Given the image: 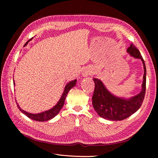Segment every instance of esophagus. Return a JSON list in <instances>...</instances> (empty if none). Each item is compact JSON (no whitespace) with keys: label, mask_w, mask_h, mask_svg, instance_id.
<instances>
[{"label":"esophagus","mask_w":158,"mask_h":158,"mask_svg":"<svg viewBox=\"0 0 158 158\" xmlns=\"http://www.w3.org/2000/svg\"><path fill=\"white\" fill-rule=\"evenodd\" d=\"M91 73H92V72H91L90 70H86L83 72V76H89V75H91Z\"/></svg>","instance_id":"1"}]
</instances>
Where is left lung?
<instances>
[{"instance_id": "8db88e82", "label": "left lung", "mask_w": 158, "mask_h": 158, "mask_svg": "<svg viewBox=\"0 0 158 158\" xmlns=\"http://www.w3.org/2000/svg\"><path fill=\"white\" fill-rule=\"evenodd\" d=\"M128 52L136 59H140L144 64L142 92L128 99L119 98L111 94L106 88L101 80L94 78L95 89L92 97V104L95 111L102 118L111 121H122L130 117L139 109L144 101L146 94V69L144 60L136 47L131 44L127 49Z\"/></svg>"}]
</instances>
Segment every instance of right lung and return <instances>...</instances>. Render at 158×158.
<instances>
[{"label": "right lung", "mask_w": 158, "mask_h": 158, "mask_svg": "<svg viewBox=\"0 0 158 158\" xmlns=\"http://www.w3.org/2000/svg\"><path fill=\"white\" fill-rule=\"evenodd\" d=\"M32 39V38H31ZM31 39L29 40L30 41ZM29 41H27L26 42V44H25V45H26L27 44V43L29 42ZM76 80H73V81H70V82H69L66 85V86L64 88V90L63 92V95H62V96L60 98V99H59V101L58 102L55 106L51 108V109L48 110V111H46L44 112H42L40 113H37V114H32V113H27L25 111H23L22 110L20 107L18 106V103H16L17 104V106L19 108V109L20 110V111L22 113H23L29 117L30 118L32 119V120H34L36 121H40V122H43V121H49L50 119L52 118L53 117H55L57 114H58L60 111V110L61 109V108L63 107V105L64 103V101H65V98L66 97V95H67V94L69 93V92L70 91V89L73 88L74 85H76ZM14 84H15V83L14 82Z\"/></svg>", "instance_id": "obj_1"}]
</instances>
